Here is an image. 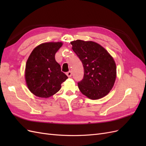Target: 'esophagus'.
Listing matches in <instances>:
<instances>
[{"label": "esophagus", "mask_w": 146, "mask_h": 146, "mask_svg": "<svg viewBox=\"0 0 146 146\" xmlns=\"http://www.w3.org/2000/svg\"><path fill=\"white\" fill-rule=\"evenodd\" d=\"M66 75H67V76L68 77H70L72 76V72H71V71H68V72H67L66 73Z\"/></svg>", "instance_id": "obj_1"}]
</instances>
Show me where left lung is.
I'll use <instances>...</instances> for the list:
<instances>
[{"label":"left lung","mask_w":146,"mask_h":146,"mask_svg":"<svg viewBox=\"0 0 146 146\" xmlns=\"http://www.w3.org/2000/svg\"><path fill=\"white\" fill-rule=\"evenodd\" d=\"M70 44L84 68L83 78L78 82L82 93L93 100L108 94L116 77V66L113 57L95 42L78 39Z\"/></svg>","instance_id":"left-lung-1"}]
</instances>
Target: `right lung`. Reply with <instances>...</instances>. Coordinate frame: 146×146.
<instances>
[{"mask_svg":"<svg viewBox=\"0 0 146 146\" xmlns=\"http://www.w3.org/2000/svg\"><path fill=\"white\" fill-rule=\"evenodd\" d=\"M63 43L46 42L35 47L25 66V80L29 90L39 98H47L61 88L68 77L61 71L55 55Z\"/></svg>","mask_w":146,"mask_h":146,"instance_id":"obj_1","label":"right lung"}]
</instances>
